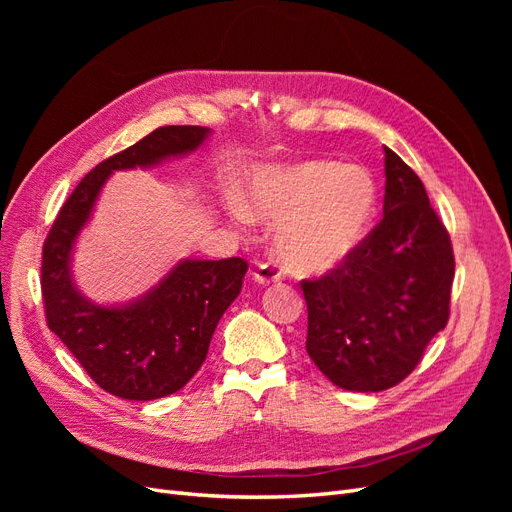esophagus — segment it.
Here are the masks:
<instances>
[{
  "mask_svg": "<svg viewBox=\"0 0 512 512\" xmlns=\"http://www.w3.org/2000/svg\"><path fill=\"white\" fill-rule=\"evenodd\" d=\"M254 280L258 284H275L282 280V269L275 262H260L254 271Z\"/></svg>",
  "mask_w": 512,
  "mask_h": 512,
  "instance_id": "1",
  "label": "esophagus"
}]
</instances>
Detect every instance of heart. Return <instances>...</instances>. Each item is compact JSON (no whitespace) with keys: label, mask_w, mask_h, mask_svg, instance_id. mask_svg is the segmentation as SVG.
I'll return each mask as SVG.
<instances>
[{"label":"heart","mask_w":512,"mask_h":512,"mask_svg":"<svg viewBox=\"0 0 512 512\" xmlns=\"http://www.w3.org/2000/svg\"><path fill=\"white\" fill-rule=\"evenodd\" d=\"M237 218L280 222L277 250L303 275L346 262L369 235L378 211V185L365 166L331 160L273 170L252 183Z\"/></svg>","instance_id":"heart-1"}]
</instances>
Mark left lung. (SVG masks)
Listing matches in <instances>:
<instances>
[{"instance_id":"1","label":"left lung","mask_w":512,"mask_h":512,"mask_svg":"<svg viewBox=\"0 0 512 512\" xmlns=\"http://www.w3.org/2000/svg\"><path fill=\"white\" fill-rule=\"evenodd\" d=\"M384 215L346 262L303 280L307 354L335 386L378 393L399 384L448 322L451 237L423 181L384 147Z\"/></svg>"}]
</instances>
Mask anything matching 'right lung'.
<instances>
[{
	"instance_id": "1",
	"label": "right lung",
	"mask_w": 512,
	"mask_h": 512,
	"mask_svg": "<svg viewBox=\"0 0 512 512\" xmlns=\"http://www.w3.org/2000/svg\"><path fill=\"white\" fill-rule=\"evenodd\" d=\"M209 128L164 126L87 173L61 207L42 247V299L49 329L100 389L121 399L173 395L207 359L211 337L243 286V258H185L143 297L98 305L76 288L72 254L115 170L149 168L188 156Z\"/></svg>"
}]
</instances>
